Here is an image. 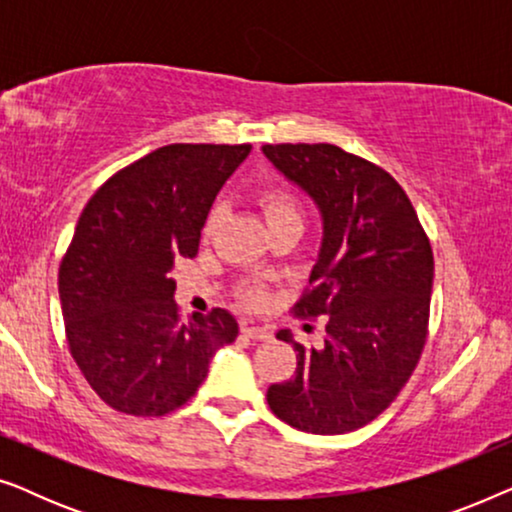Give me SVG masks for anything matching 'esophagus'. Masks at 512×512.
Wrapping results in <instances>:
<instances>
[{"label": "esophagus", "instance_id": "34e87169", "mask_svg": "<svg viewBox=\"0 0 512 512\" xmlns=\"http://www.w3.org/2000/svg\"><path fill=\"white\" fill-rule=\"evenodd\" d=\"M242 333L251 340H270L272 338V331L268 326H244Z\"/></svg>", "mask_w": 512, "mask_h": 512}]
</instances>
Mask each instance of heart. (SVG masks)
Returning <instances> with one entry per match:
<instances>
[{"mask_svg": "<svg viewBox=\"0 0 512 512\" xmlns=\"http://www.w3.org/2000/svg\"><path fill=\"white\" fill-rule=\"evenodd\" d=\"M258 202H261L265 219H268L270 226H277V223H284V221H298V223L303 221V207H300V200L289 191V188L284 186L263 188V191L258 193ZM219 219H221V209L214 207L207 216V226H205L207 235L214 233L216 226H219ZM247 300L251 305L263 303V293L258 289H249Z\"/></svg>", "mask_w": 512, "mask_h": 512, "instance_id": "heart-1", "label": "heart"}]
</instances>
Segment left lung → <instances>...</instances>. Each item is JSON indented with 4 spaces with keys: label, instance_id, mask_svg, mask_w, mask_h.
Listing matches in <instances>:
<instances>
[{
    "label": "left lung",
    "instance_id": "1",
    "mask_svg": "<svg viewBox=\"0 0 512 512\" xmlns=\"http://www.w3.org/2000/svg\"><path fill=\"white\" fill-rule=\"evenodd\" d=\"M265 158L321 212L319 258L296 314H326V340L296 349L291 380L268 405L293 429L333 436L361 429L410 380L426 342L433 251L398 181L333 144H265Z\"/></svg>",
    "mask_w": 512,
    "mask_h": 512
}]
</instances>
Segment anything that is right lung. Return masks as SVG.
Here are the masks:
<instances>
[{
  "label": "right lung",
  "mask_w": 512,
  "mask_h": 512,
  "mask_svg": "<svg viewBox=\"0 0 512 512\" xmlns=\"http://www.w3.org/2000/svg\"><path fill=\"white\" fill-rule=\"evenodd\" d=\"M251 144H170L97 188L60 263L69 352L104 403L163 417L191 398L240 326L216 307L179 319L170 270L200 247L212 202Z\"/></svg>",
  "instance_id": "1"
}]
</instances>
